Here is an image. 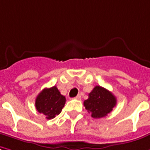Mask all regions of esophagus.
<instances>
[{
	"label": "esophagus",
	"instance_id": "obj_1",
	"mask_svg": "<svg viewBox=\"0 0 150 150\" xmlns=\"http://www.w3.org/2000/svg\"><path fill=\"white\" fill-rule=\"evenodd\" d=\"M75 99H77V100H79V99L81 98V96H80V95L79 94V95H77V96L75 97Z\"/></svg>",
	"mask_w": 150,
	"mask_h": 150
}]
</instances>
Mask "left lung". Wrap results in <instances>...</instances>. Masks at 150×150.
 I'll return each mask as SVG.
<instances>
[{"mask_svg":"<svg viewBox=\"0 0 150 150\" xmlns=\"http://www.w3.org/2000/svg\"><path fill=\"white\" fill-rule=\"evenodd\" d=\"M117 104V98L108 89L95 86L88 93V98L83 102L85 109L93 118L104 117Z\"/></svg>","mask_w":150,"mask_h":150,"instance_id":"8db88e82","label":"left lung"}]
</instances>
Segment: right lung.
<instances>
[{
  "label": "right lung",
  "instance_id": "right-lung-1",
  "mask_svg": "<svg viewBox=\"0 0 150 150\" xmlns=\"http://www.w3.org/2000/svg\"><path fill=\"white\" fill-rule=\"evenodd\" d=\"M66 98L61 94L57 86L42 89L37 96L35 107L38 112L45 115L47 119H52L62 112L66 103Z\"/></svg>",
  "mask_w": 150,
  "mask_h": 150
}]
</instances>
